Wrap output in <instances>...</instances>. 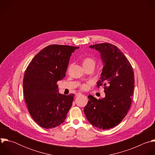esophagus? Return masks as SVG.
Listing matches in <instances>:
<instances>
[{
    "label": "esophagus",
    "instance_id": "esophagus-1",
    "mask_svg": "<svg viewBox=\"0 0 155 155\" xmlns=\"http://www.w3.org/2000/svg\"><path fill=\"white\" fill-rule=\"evenodd\" d=\"M80 94H81V93H77L76 94V96H79V95H80Z\"/></svg>",
    "mask_w": 155,
    "mask_h": 155
}]
</instances>
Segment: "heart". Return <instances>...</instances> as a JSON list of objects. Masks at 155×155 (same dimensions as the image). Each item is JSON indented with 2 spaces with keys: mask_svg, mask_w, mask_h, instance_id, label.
Here are the masks:
<instances>
[{
  "mask_svg": "<svg viewBox=\"0 0 155 155\" xmlns=\"http://www.w3.org/2000/svg\"><path fill=\"white\" fill-rule=\"evenodd\" d=\"M82 64H83V68L87 67V66H94V67H95L96 62H95V61L91 58H86L83 60ZM87 87V85L86 84H83L81 86V87L83 90L86 89Z\"/></svg>",
  "mask_w": 155,
  "mask_h": 155,
  "instance_id": "obj_1",
  "label": "heart"
}]
</instances>
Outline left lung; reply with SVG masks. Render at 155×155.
Returning <instances> with one entry per match:
<instances>
[{
  "mask_svg": "<svg viewBox=\"0 0 155 155\" xmlns=\"http://www.w3.org/2000/svg\"><path fill=\"white\" fill-rule=\"evenodd\" d=\"M90 48L101 54L103 68L97 86H104L105 96L98 100L88 96L84 112L93 126L108 129L118 125L129 110L134 88V71L127 58L112 44L98 43Z\"/></svg>",
  "mask_w": 155,
  "mask_h": 155,
  "instance_id": "8db88e82",
  "label": "left lung"
}]
</instances>
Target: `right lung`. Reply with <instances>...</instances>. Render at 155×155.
Listing matches in <instances>:
<instances>
[{
  "instance_id": "1",
  "label": "right lung",
  "mask_w": 155,
  "mask_h": 155,
  "mask_svg": "<svg viewBox=\"0 0 155 155\" xmlns=\"http://www.w3.org/2000/svg\"><path fill=\"white\" fill-rule=\"evenodd\" d=\"M77 48L68 45H49L35 55L25 71V102L34 120L43 128H53L61 124L72 107L74 94L59 93L57 82L65 77L70 57Z\"/></svg>"
}]
</instances>
